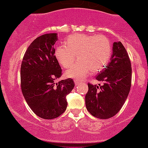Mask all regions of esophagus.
I'll return each mask as SVG.
<instances>
[{"instance_id":"1","label":"esophagus","mask_w":148,"mask_h":148,"mask_svg":"<svg viewBox=\"0 0 148 148\" xmlns=\"http://www.w3.org/2000/svg\"><path fill=\"white\" fill-rule=\"evenodd\" d=\"M74 82H75V85H78V84L80 83V81H78V80H77V79H75L74 80Z\"/></svg>"}]
</instances>
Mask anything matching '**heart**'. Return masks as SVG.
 I'll return each mask as SVG.
<instances>
[{
	"mask_svg": "<svg viewBox=\"0 0 148 148\" xmlns=\"http://www.w3.org/2000/svg\"><path fill=\"white\" fill-rule=\"evenodd\" d=\"M65 45L55 50L59 63L67 68L74 63L76 56L78 59L65 73L69 78L82 79L92 72L98 73L106 67L112 56V43L103 35L74 34L67 38Z\"/></svg>",
	"mask_w": 148,
	"mask_h": 148,
	"instance_id": "heart-1",
	"label": "heart"
}]
</instances>
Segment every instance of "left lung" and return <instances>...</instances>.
I'll use <instances>...</instances> for the list:
<instances>
[{
	"label": "left lung",
	"instance_id": "obj_1",
	"mask_svg": "<svg viewBox=\"0 0 148 148\" xmlns=\"http://www.w3.org/2000/svg\"><path fill=\"white\" fill-rule=\"evenodd\" d=\"M112 50L111 62L95 78L103 85L88 84L86 107L97 118L108 119L118 113L131 89L132 70L128 53L121 42H114Z\"/></svg>",
	"mask_w": 148,
	"mask_h": 148
}]
</instances>
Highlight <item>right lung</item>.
Instances as JSON below:
<instances>
[{
  "instance_id": "add662e5",
  "label": "right lung",
  "mask_w": 148,
  "mask_h": 148,
  "mask_svg": "<svg viewBox=\"0 0 148 148\" xmlns=\"http://www.w3.org/2000/svg\"><path fill=\"white\" fill-rule=\"evenodd\" d=\"M57 34H46L35 39L24 54L20 68L22 92L32 110L42 119L56 118L67 106L66 96L74 88L71 78L56 81L62 69L56 58Z\"/></svg>"
}]
</instances>
